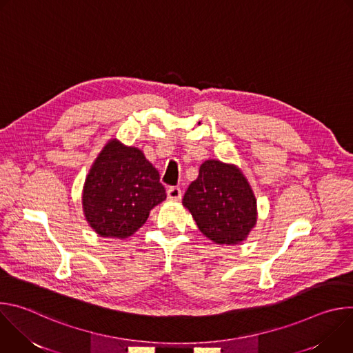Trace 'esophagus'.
Instances as JSON below:
<instances>
[{"label":"esophagus","instance_id":"34e87169","mask_svg":"<svg viewBox=\"0 0 353 353\" xmlns=\"http://www.w3.org/2000/svg\"><path fill=\"white\" fill-rule=\"evenodd\" d=\"M168 199L169 201H180L181 199V190L179 187H170L168 190Z\"/></svg>","mask_w":353,"mask_h":353}]
</instances>
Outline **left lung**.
<instances>
[{
    "label": "left lung",
    "instance_id": "1",
    "mask_svg": "<svg viewBox=\"0 0 353 353\" xmlns=\"http://www.w3.org/2000/svg\"><path fill=\"white\" fill-rule=\"evenodd\" d=\"M183 205L215 244H240L257 223V199L248 180L236 165L218 159L201 165Z\"/></svg>",
    "mask_w": 353,
    "mask_h": 353
}]
</instances>
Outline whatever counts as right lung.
I'll return each instance as SVG.
<instances>
[{
    "label": "right lung",
    "mask_w": 353,
    "mask_h": 353,
    "mask_svg": "<svg viewBox=\"0 0 353 353\" xmlns=\"http://www.w3.org/2000/svg\"><path fill=\"white\" fill-rule=\"evenodd\" d=\"M166 199L159 173L141 149L110 139L92 163L82 190L89 226L102 237L127 239Z\"/></svg>",
    "instance_id": "obj_1"
}]
</instances>
